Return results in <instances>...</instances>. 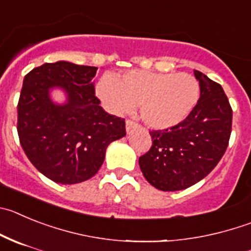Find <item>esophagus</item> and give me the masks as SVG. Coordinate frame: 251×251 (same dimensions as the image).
<instances>
[{"label": "esophagus", "instance_id": "esophagus-1", "mask_svg": "<svg viewBox=\"0 0 251 251\" xmlns=\"http://www.w3.org/2000/svg\"><path fill=\"white\" fill-rule=\"evenodd\" d=\"M135 126H137V123L133 122L132 119H127V121H126V129H127V132H129L130 129H133Z\"/></svg>", "mask_w": 251, "mask_h": 251}]
</instances>
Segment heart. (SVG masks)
<instances>
[{"label":"heart","instance_id":"b5f03b06","mask_svg":"<svg viewBox=\"0 0 251 251\" xmlns=\"http://www.w3.org/2000/svg\"><path fill=\"white\" fill-rule=\"evenodd\" d=\"M96 94L114 114L128 113L138 103L142 119L149 127L162 129L180 123L192 112L201 96V86L187 73L130 70L119 77H100Z\"/></svg>","mask_w":251,"mask_h":251}]
</instances>
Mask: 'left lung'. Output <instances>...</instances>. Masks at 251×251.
<instances>
[{
  "instance_id": "left-lung-1",
  "label": "left lung",
  "mask_w": 251,
  "mask_h": 251,
  "mask_svg": "<svg viewBox=\"0 0 251 251\" xmlns=\"http://www.w3.org/2000/svg\"><path fill=\"white\" fill-rule=\"evenodd\" d=\"M201 86L197 105L180 123L151 130V149L139 157L144 178L159 190L187 189L205 178L229 144L233 109L224 89L199 71Z\"/></svg>"
}]
</instances>
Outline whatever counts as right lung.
Instances as JSON below:
<instances>
[{"instance_id": "add662e5", "label": "right lung", "mask_w": 251, "mask_h": 251, "mask_svg": "<svg viewBox=\"0 0 251 251\" xmlns=\"http://www.w3.org/2000/svg\"><path fill=\"white\" fill-rule=\"evenodd\" d=\"M97 67L59 61L25 75L17 104V133L29 162L61 184L88 180L102 167L105 149L126 135V122L108 114L94 94ZM68 93L66 105H54L49 89Z\"/></svg>"}]
</instances>
